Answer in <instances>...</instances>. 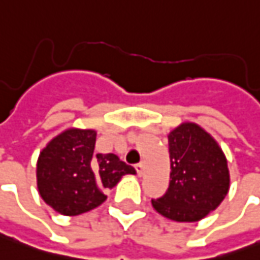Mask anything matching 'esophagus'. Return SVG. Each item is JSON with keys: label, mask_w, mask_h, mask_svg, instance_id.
<instances>
[{"label": "esophagus", "mask_w": 260, "mask_h": 260, "mask_svg": "<svg viewBox=\"0 0 260 260\" xmlns=\"http://www.w3.org/2000/svg\"><path fill=\"white\" fill-rule=\"evenodd\" d=\"M135 168H136V172H137V175H139V176H142V175H143V171H145V165H143V162H140V164L135 165Z\"/></svg>", "instance_id": "obj_1"}]
</instances>
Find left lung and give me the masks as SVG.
<instances>
[{
    "mask_svg": "<svg viewBox=\"0 0 260 260\" xmlns=\"http://www.w3.org/2000/svg\"><path fill=\"white\" fill-rule=\"evenodd\" d=\"M171 182L152 200L159 214L174 221H198L215 210L230 186L227 159L211 136L195 123H182L168 136Z\"/></svg>",
    "mask_w": 260,
    "mask_h": 260,
    "instance_id": "1",
    "label": "left lung"
}]
</instances>
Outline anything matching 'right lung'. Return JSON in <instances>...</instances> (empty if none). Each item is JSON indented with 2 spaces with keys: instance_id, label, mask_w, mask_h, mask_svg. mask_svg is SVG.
Returning <instances> with one entry per match:
<instances>
[{
  "instance_id": "add662e5",
  "label": "right lung",
  "mask_w": 260,
  "mask_h": 260,
  "mask_svg": "<svg viewBox=\"0 0 260 260\" xmlns=\"http://www.w3.org/2000/svg\"><path fill=\"white\" fill-rule=\"evenodd\" d=\"M95 130L68 128L52 139L37 160V188L46 204L63 215H79L101 205L135 168L114 153H94Z\"/></svg>"
}]
</instances>
